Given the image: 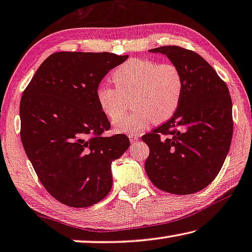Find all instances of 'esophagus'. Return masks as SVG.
I'll list each match as a JSON object with an SVG mask.
<instances>
[{
  "label": "esophagus",
  "mask_w": 252,
  "mask_h": 252,
  "mask_svg": "<svg viewBox=\"0 0 252 252\" xmlns=\"http://www.w3.org/2000/svg\"><path fill=\"white\" fill-rule=\"evenodd\" d=\"M128 137H129V141H130L131 144H135V143H136L139 139V136L137 134H129Z\"/></svg>",
  "instance_id": "obj_1"
}]
</instances>
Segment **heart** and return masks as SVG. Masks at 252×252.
<instances>
[{"label": "heart", "mask_w": 252, "mask_h": 252, "mask_svg": "<svg viewBox=\"0 0 252 252\" xmlns=\"http://www.w3.org/2000/svg\"><path fill=\"white\" fill-rule=\"evenodd\" d=\"M110 79L115 88L100 84L95 89V101L101 113L114 122L129 99L132 110L115 122L118 131L133 134L154 121H168L180 104L184 80L179 68L172 63L129 60L119 65Z\"/></svg>", "instance_id": "b5f03b06"}]
</instances>
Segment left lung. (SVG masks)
Here are the masks:
<instances>
[{
	"mask_svg": "<svg viewBox=\"0 0 252 252\" xmlns=\"http://www.w3.org/2000/svg\"><path fill=\"white\" fill-rule=\"evenodd\" d=\"M149 52L163 54L179 68L184 90L175 115L142 137L150 148L145 171L161 190L189 195L215 179L229 153L233 134L229 89L195 52L178 46Z\"/></svg>",
	"mask_w": 252,
	"mask_h": 252,
	"instance_id": "obj_1",
	"label": "left lung"
}]
</instances>
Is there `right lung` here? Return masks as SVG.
<instances>
[{
	"label": "right lung",
	"mask_w": 252,
	"mask_h": 252,
	"mask_svg": "<svg viewBox=\"0 0 252 252\" xmlns=\"http://www.w3.org/2000/svg\"><path fill=\"white\" fill-rule=\"evenodd\" d=\"M128 56L61 52L34 73L20 101L21 142L40 183L71 207L100 202L113 187L111 163L129 148L126 135L103 137L110 123L95 89Z\"/></svg>",
	"instance_id": "obj_1"
}]
</instances>
